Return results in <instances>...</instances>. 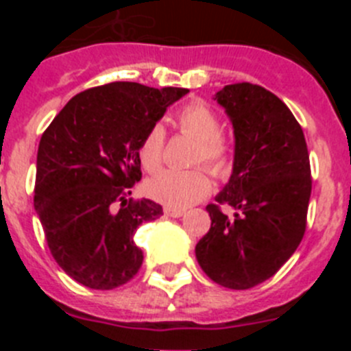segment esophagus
Instances as JSON below:
<instances>
[{"mask_svg":"<svg viewBox=\"0 0 351 351\" xmlns=\"http://www.w3.org/2000/svg\"><path fill=\"white\" fill-rule=\"evenodd\" d=\"M165 216H169V218H181V216H184V210L173 209V207H165Z\"/></svg>","mask_w":351,"mask_h":351,"instance_id":"esophagus-1","label":"esophagus"}]
</instances>
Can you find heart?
Listing matches in <instances>:
<instances>
[{
  "label": "heart",
  "instance_id": "obj_1",
  "mask_svg": "<svg viewBox=\"0 0 351 351\" xmlns=\"http://www.w3.org/2000/svg\"><path fill=\"white\" fill-rule=\"evenodd\" d=\"M178 126L182 133L197 138L198 147L195 151L193 163H206L213 173L225 176L230 169V145L221 137V123L218 116L202 101L186 105L178 114ZM165 132L161 126H153L138 145V158L147 172H156L163 161ZM149 195L176 209L193 206L210 191V181L202 170L176 172L165 170L147 181Z\"/></svg>",
  "mask_w": 351,
  "mask_h": 351
}]
</instances>
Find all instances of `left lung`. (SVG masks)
Returning <instances> with one entry per match:
<instances>
[{"label":"left lung","mask_w":351,"mask_h":351,"mask_svg":"<svg viewBox=\"0 0 351 351\" xmlns=\"http://www.w3.org/2000/svg\"><path fill=\"white\" fill-rule=\"evenodd\" d=\"M214 100L234 126V169L206 207L210 228L195 253L214 283L247 290L272 278L302 241L311 197L308 145L290 108L262 86L230 84Z\"/></svg>","instance_id":"left-lung-1"}]
</instances>
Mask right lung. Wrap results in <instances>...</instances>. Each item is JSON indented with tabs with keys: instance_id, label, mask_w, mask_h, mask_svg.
<instances>
[{
	"instance_id": "obj_1",
	"label": "right lung",
	"mask_w": 351,
	"mask_h": 351,
	"mask_svg": "<svg viewBox=\"0 0 351 351\" xmlns=\"http://www.w3.org/2000/svg\"><path fill=\"white\" fill-rule=\"evenodd\" d=\"M186 93L105 84L73 96L43 132L35 209L52 256L77 283L112 290L141 269L133 234L163 209L147 198L126 200L142 178L138 145Z\"/></svg>"
}]
</instances>
